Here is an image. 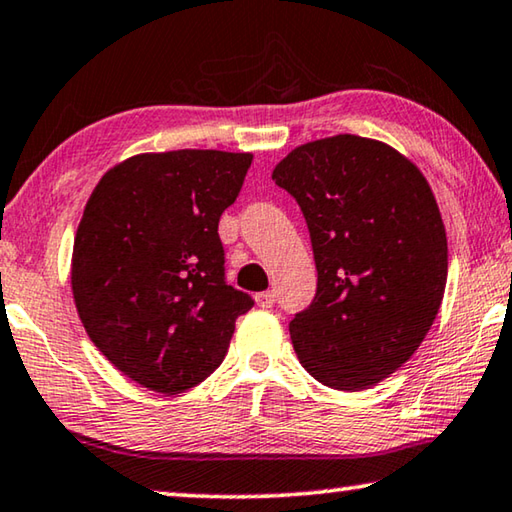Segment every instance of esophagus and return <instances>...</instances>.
Listing matches in <instances>:
<instances>
[{
    "label": "esophagus",
    "instance_id": "1",
    "mask_svg": "<svg viewBox=\"0 0 512 512\" xmlns=\"http://www.w3.org/2000/svg\"><path fill=\"white\" fill-rule=\"evenodd\" d=\"M257 305L264 307V310H269V307L275 305V291H262V294L255 296Z\"/></svg>",
    "mask_w": 512,
    "mask_h": 512
}]
</instances>
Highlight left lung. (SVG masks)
<instances>
[{
  "mask_svg": "<svg viewBox=\"0 0 512 512\" xmlns=\"http://www.w3.org/2000/svg\"><path fill=\"white\" fill-rule=\"evenodd\" d=\"M273 180L310 230L316 294L289 323L319 383L358 392L410 360L446 285V232L419 168L389 145L339 134L291 150Z\"/></svg>",
  "mask_w": 512,
  "mask_h": 512,
  "instance_id": "left-lung-1",
  "label": "left lung"
}]
</instances>
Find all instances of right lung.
Masks as SVG:
<instances>
[{"label":"right lung","mask_w":512,"mask_h":512,"mask_svg":"<svg viewBox=\"0 0 512 512\" xmlns=\"http://www.w3.org/2000/svg\"><path fill=\"white\" fill-rule=\"evenodd\" d=\"M248 152L136 154L95 186L72 250V294L100 353L161 394L223 362L255 300L225 282L218 221L237 200Z\"/></svg>","instance_id":"obj_1"}]
</instances>
